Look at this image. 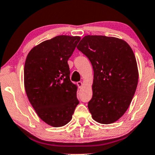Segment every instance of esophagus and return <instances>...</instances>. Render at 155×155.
I'll return each mask as SVG.
<instances>
[{
  "mask_svg": "<svg viewBox=\"0 0 155 155\" xmlns=\"http://www.w3.org/2000/svg\"><path fill=\"white\" fill-rule=\"evenodd\" d=\"M77 85H78V87H79V88H81V87L83 86V83L81 82V81H78V82H77Z\"/></svg>",
  "mask_w": 155,
  "mask_h": 155,
  "instance_id": "34e87169",
  "label": "esophagus"
}]
</instances>
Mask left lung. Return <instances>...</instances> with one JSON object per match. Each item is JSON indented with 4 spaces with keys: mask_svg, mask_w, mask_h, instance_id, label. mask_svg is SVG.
<instances>
[{
    "mask_svg": "<svg viewBox=\"0 0 155 155\" xmlns=\"http://www.w3.org/2000/svg\"><path fill=\"white\" fill-rule=\"evenodd\" d=\"M77 48L94 70L88 102L92 118L102 124L115 122L127 110L137 89L139 71L133 50L126 41L102 35H87Z\"/></svg>",
    "mask_w": 155,
    "mask_h": 155,
    "instance_id": "obj_1",
    "label": "left lung"
}]
</instances>
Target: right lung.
Returning a JSON list of instances; mask_svg holds the SVG:
<instances>
[{
  "label": "right lung",
  "instance_id": "1",
  "mask_svg": "<svg viewBox=\"0 0 155 155\" xmlns=\"http://www.w3.org/2000/svg\"><path fill=\"white\" fill-rule=\"evenodd\" d=\"M80 37L60 35L41 42L28 53L24 69L27 97L45 123L61 127L71 120L79 103L70 80L68 60Z\"/></svg>",
  "mask_w": 155,
  "mask_h": 155
}]
</instances>
